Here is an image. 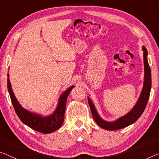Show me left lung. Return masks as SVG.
Returning <instances> with one entry per match:
<instances>
[{"label":"left lung","instance_id":"left-lung-1","mask_svg":"<svg viewBox=\"0 0 159 159\" xmlns=\"http://www.w3.org/2000/svg\"><path fill=\"white\" fill-rule=\"evenodd\" d=\"M143 51L145 73L143 89L142 91H141L140 97H139L137 103L136 104L134 108L131 109L127 114L121 117V118H119V119H117L116 121L114 122L105 121L98 115L93 103H92L89 98H88V102H89V105L90 109H91L92 116H93L96 123L98 124L101 128L109 131H114L126 127V126H129L130 124H132L137 120L139 117L141 116V114H142L143 111H144L150 96V92L151 88V73L149 65H148L147 60L148 52L146 48L143 47Z\"/></svg>","mask_w":159,"mask_h":159}]
</instances>
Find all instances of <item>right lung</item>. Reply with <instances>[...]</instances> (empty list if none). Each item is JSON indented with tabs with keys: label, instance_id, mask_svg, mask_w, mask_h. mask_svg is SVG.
<instances>
[{
	"label": "right lung",
	"instance_id": "right-lung-1",
	"mask_svg": "<svg viewBox=\"0 0 159 159\" xmlns=\"http://www.w3.org/2000/svg\"><path fill=\"white\" fill-rule=\"evenodd\" d=\"M7 84H8V92L15 111H16V113L19 117V119L23 124H26L27 126L34 129V130L43 134L52 133L62 126L65 118V111L67 97L74 86L70 87L69 89H67L64 93L61 95L59 102H58L57 109L52 115L43 117L38 115L37 114L31 113V112L23 109L15 97L9 79L7 80Z\"/></svg>",
	"mask_w": 159,
	"mask_h": 159
}]
</instances>
